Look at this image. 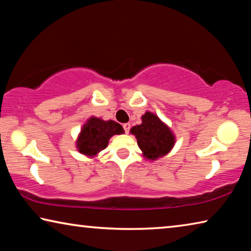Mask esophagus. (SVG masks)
I'll use <instances>...</instances> for the list:
<instances>
[{
    "instance_id": "obj_1",
    "label": "esophagus",
    "mask_w": 251,
    "mask_h": 251,
    "mask_svg": "<svg viewBox=\"0 0 251 251\" xmlns=\"http://www.w3.org/2000/svg\"><path fill=\"white\" fill-rule=\"evenodd\" d=\"M123 127H124L125 133H126V134H128V133H129V130H130V124H129V123H126V124L123 125Z\"/></svg>"
}]
</instances>
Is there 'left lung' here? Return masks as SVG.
I'll list each match as a JSON object with an SVG mask.
<instances>
[{
  "mask_svg": "<svg viewBox=\"0 0 251 251\" xmlns=\"http://www.w3.org/2000/svg\"><path fill=\"white\" fill-rule=\"evenodd\" d=\"M142 124L134 126L130 133L136 136L143 155L151 160L165 156L175 144L171 129L155 114L147 112L142 116Z\"/></svg>",
  "mask_w": 251,
  "mask_h": 251,
  "instance_id": "obj_1",
  "label": "left lung"
}]
</instances>
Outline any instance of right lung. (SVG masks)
<instances>
[{
	"instance_id": "add662e5",
	"label": "right lung",
	"mask_w": 251,
	"mask_h": 251,
	"mask_svg": "<svg viewBox=\"0 0 251 251\" xmlns=\"http://www.w3.org/2000/svg\"><path fill=\"white\" fill-rule=\"evenodd\" d=\"M124 133L123 127L114 121L105 122L100 118L91 117L83 126L77 139L78 151L86 156H94L103 151L113 135Z\"/></svg>"
}]
</instances>
